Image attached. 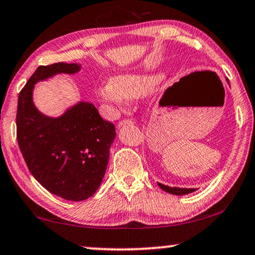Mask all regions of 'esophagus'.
Segmentation results:
<instances>
[{
  "label": "esophagus",
  "mask_w": 255,
  "mask_h": 255,
  "mask_svg": "<svg viewBox=\"0 0 255 255\" xmlns=\"http://www.w3.org/2000/svg\"><path fill=\"white\" fill-rule=\"evenodd\" d=\"M127 125H133V121L130 120V119H126V120H121L119 122V127H124V126H127Z\"/></svg>",
  "instance_id": "34e87169"
}]
</instances>
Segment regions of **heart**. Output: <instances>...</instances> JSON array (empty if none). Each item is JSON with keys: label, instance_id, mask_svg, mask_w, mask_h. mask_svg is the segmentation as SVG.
I'll return each mask as SVG.
<instances>
[{"label": "heart", "instance_id": "1", "mask_svg": "<svg viewBox=\"0 0 255 255\" xmlns=\"http://www.w3.org/2000/svg\"><path fill=\"white\" fill-rule=\"evenodd\" d=\"M157 81L158 78L152 74H119L98 88V96L108 104L120 106L126 98L134 99L150 92Z\"/></svg>", "mask_w": 255, "mask_h": 255}]
</instances>
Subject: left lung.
Masks as SVG:
<instances>
[{
    "label": "left lung",
    "mask_w": 255,
    "mask_h": 255,
    "mask_svg": "<svg viewBox=\"0 0 255 255\" xmlns=\"http://www.w3.org/2000/svg\"><path fill=\"white\" fill-rule=\"evenodd\" d=\"M229 81V80H227ZM159 188L164 191H167L171 195H177V196H182V195H188V193H191L193 191H196V189H185V188H170V186L163 185L161 183H158Z\"/></svg>",
    "instance_id": "left-lung-1"
}]
</instances>
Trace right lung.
Listing matches in <instances>:
<instances>
[{
    "label": "right lung",
    "mask_w": 255,
    "mask_h": 255,
    "mask_svg": "<svg viewBox=\"0 0 255 255\" xmlns=\"http://www.w3.org/2000/svg\"><path fill=\"white\" fill-rule=\"evenodd\" d=\"M79 69L74 63L37 67L19 92L16 113L17 142L29 171L47 191L72 202L85 201L100 186L115 127L88 103L47 118L33 106L32 90L37 81Z\"/></svg>",
    "instance_id": "obj_1"
}]
</instances>
